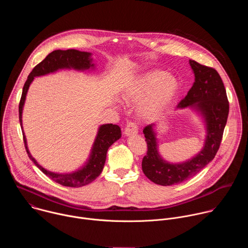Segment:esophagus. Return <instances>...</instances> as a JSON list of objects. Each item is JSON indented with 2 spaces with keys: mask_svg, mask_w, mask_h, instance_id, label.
Here are the masks:
<instances>
[{
  "mask_svg": "<svg viewBox=\"0 0 248 248\" xmlns=\"http://www.w3.org/2000/svg\"><path fill=\"white\" fill-rule=\"evenodd\" d=\"M138 132V127L136 125L135 123H132V122H129L126 124L125 125V128H124V134L125 135H133V134H136Z\"/></svg>",
  "mask_w": 248,
  "mask_h": 248,
  "instance_id": "1",
  "label": "esophagus"
}]
</instances>
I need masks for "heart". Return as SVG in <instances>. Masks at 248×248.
<instances>
[{
	"label": "heart",
	"mask_w": 248,
	"mask_h": 248,
	"mask_svg": "<svg viewBox=\"0 0 248 248\" xmlns=\"http://www.w3.org/2000/svg\"><path fill=\"white\" fill-rule=\"evenodd\" d=\"M179 90V80L163 70H151L134 78L124 90L123 98L137 103L140 116L152 120L159 116Z\"/></svg>",
	"instance_id": "obj_1"
}]
</instances>
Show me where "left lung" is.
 I'll list each match as a JSON object with an SVG mask.
<instances>
[{"instance_id": "left-lung-1", "label": "left lung", "mask_w": 248, "mask_h": 248, "mask_svg": "<svg viewBox=\"0 0 248 248\" xmlns=\"http://www.w3.org/2000/svg\"><path fill=\"white\" fill-rule=\"evenodd\" d=\"M189 64L193 70L195 81L176 108L189 107L195 109L203 117L207 135L202 150L186 162L168 163L158 152L155 124L143 129L147 153L142 159V170L151 182L164 186L181 184L192 178L215 158L229 116L227 92L217 70L193 60H189Z\"/></svg>"}]
</instances>
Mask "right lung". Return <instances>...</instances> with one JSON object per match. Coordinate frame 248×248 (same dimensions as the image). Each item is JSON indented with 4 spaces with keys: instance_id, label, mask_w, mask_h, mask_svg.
Here are the masks:
<instances>
[{
    "instance_id": "right-lung-1",
    "label": "right lung",
    "mask_w": 248,
    "mask_h": 248,
    "mask_svg": "<svg viewBox=\"0 0 248 248\" xmlns=\"http://www.w3.org/2000/svg\"><path fill=\"white\" fill-rule=\"evenodd\" d=\"M91 67H94V63H92V59H91V53L81 52L75 49H69L65 51L56 50L50 53L41 62H39L32 69V72L29 74L27 80L24 83L19 106H18L19 123H20L21 128H22L23 105L25 102V97H26L29 85L33 81L34 78L52 74L57 72L59 69H63V68L85 70ZM22 134H23L24 146L29 159L32 160L33 163L36 165L47 176H49L52 181L63 186L80 187L92 183L102 172L105 165L106 157H107V151L114 142H116L118 139L121 138L122 131H121V127L117 124H107L101 125L99 127L97 136L95 138L94 144L91 150V154L87 163L81 169L70 173H57V172L50 171L44 169L43 167H41L37 163V161L35 160L29 153L24 132Z\"/></svg>"
}]
</instances>
